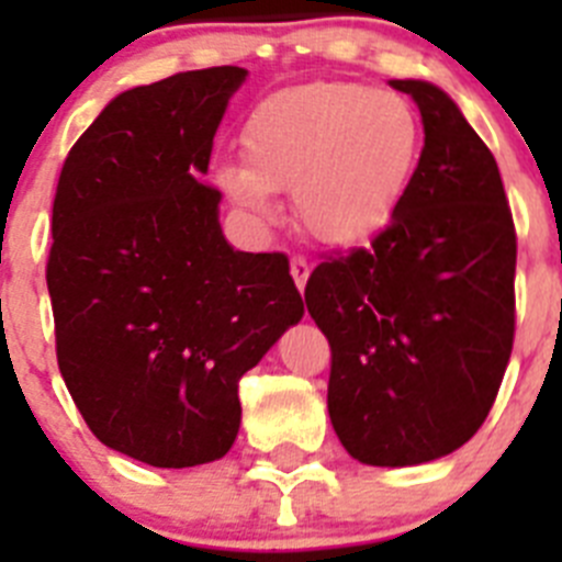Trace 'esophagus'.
Masks as SVG:
<instances>
[{
	"mask_svg": "<svg viewBox=\"0 0 562 562\" xmlns=\"http://www.w3.org/2000/svg\"><path fill=\"white\" fill-rule=\"evenodd\" d=\"M290 272H292V278H295V286H297V290L304 292L306 278H310V272H312V265H310V261H306L304 256H292V261H290Z\"/></svg>",
	"mask_w": 562,
	"mask_h": 562,
	"instance_id": "obj_1",
	"label": "esophagus"
}]
</instances>
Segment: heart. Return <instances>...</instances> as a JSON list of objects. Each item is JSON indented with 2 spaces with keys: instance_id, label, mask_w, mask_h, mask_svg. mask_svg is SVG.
<instances>
[{
  "instance_id": "b5f03b06",
  "label": "heart",
  "mask_w": 562,
  "mask_h": 562,
  "mask_svg": "<svg viewBox=\"0 0 562 562\" xmlns=\"http://www.w3.org/2000/svg\"><path fill=\"white\" fill-rule=\"evenodd\" d=\"M422 121L396 92L312 81L258 101L241 126L245 162H222L216 182L258 220L292 191L297 220L329 245H351L400 211L422 162Z\"/></svg>"
}]
</instances>
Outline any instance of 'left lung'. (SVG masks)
Listing matches in <instances>:
<instances>
[{
    "label": "left lung",
    "instance_id": "8db88e82",
    "mask_svg": "<svg viewBox=\"0 0 562 562\" xmlns=\"http://www.w3.org/2000/svg\"><path fill=\"white\" fill-rule=\"evenodd\" d=\"M425 126L416 180L371 247L317 265L306 310L331 346L329 416L351 459L414 467L493 408L515 337V225L493 151L448 92L389 81Z\"/></svg>",
    "mask_w": 562,
    "mask_h": 562
}]
</instances>
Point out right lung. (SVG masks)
I'll list each match as a JSON object with an SVG mask.
<instances>
[{
	"instance_id": "right-lung-1",
	"label": "right lung",
	"mask_w": 562,
	"mask_h": 562,
	"mask_svg": "<svg viewBox=\"0 0 562 562\" xmlns=\"http://www.w3.org/2000/svg\"><path fill=\"white\" fill-rule=\"evenodd\" d=\"M245 78L211 67L126 89L58 177V369L89 430L143 464L222 459L241 422L238 380L304 317L284 252L233 250L222 193L202 182Z\"/></svg>"
}]
</instances>
